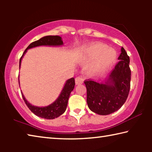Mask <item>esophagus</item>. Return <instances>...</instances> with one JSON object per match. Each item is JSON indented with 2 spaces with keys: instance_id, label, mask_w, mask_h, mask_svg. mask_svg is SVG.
Instances as JSON below:
<instances>
[{
  "instance_id": "34e87169",
  "label": "esophagus",
  "mask_w": 152,
  "mask_h": 152,
  "mask_svg": "<svg viewBox=\"0 0 152 152\" xmlns=\"http://www.w3.org/2000/svg\"><path fill=\"white\" fill-rule=\"evenodd\" d=\"M83 81H84V79L82 78L81 76H78L76 78L75 80V82H76V84H80L83 83Z\"/></svg>"
}]
</instances>
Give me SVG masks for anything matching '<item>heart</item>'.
Segmentation results:
<instances>
[{
    "instance_id": "b5f03b06",
    "label": "heart",
    "mask_w": 152,
    "mask_h": 152,
    "mask_svg": "<svg viewBox=\"0 0 152 152\" xmlns=\"http://www.w3.org/2000/svg\"><path fill=\"white\" fill-rule=\"evenodd\" d=\"M117 52L114 49L108 48L106 44L96 43L91 44L84 50V60L92 61L87 68L91 74L101 73L115 62L117 59Z\"/></svg>"
}]
</instances>
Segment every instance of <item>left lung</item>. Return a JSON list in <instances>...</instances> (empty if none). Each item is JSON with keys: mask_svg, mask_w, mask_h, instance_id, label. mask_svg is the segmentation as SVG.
I'll return each mask as SVG.
<instances>
[{"mask_svg": "<svg viewBox=\"0 0 152 152\" xmlns=\"http://www.w3.org/2000/svg\"><path fill=\"white\" fill-rule=\"evenodd\" d=\"M118 60L119 61L105 84L90 79L84 82L86 87L88 108L96 114L107 115L117 111L127 99L131 82L130 60L123 48Z\"/></svg>", "mask_w": 152, "mask_h": 152, "instance_id": "left-lung-1", "label": "left lung"}]
</instances>
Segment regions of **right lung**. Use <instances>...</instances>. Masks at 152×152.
Instances as JSON below:
<instances>
[{"mask_svg": "<svg viewBox=\"0 0 152 152\" xmlns=\"http://www.w3.org/2000/svg\"><path fill=\"white\" fill-rule=\"evenodd\" d=\"M63 44V42L61 40V38L60 36L58 35H48L45 36L42 38H41L39 40L35 41V42H32L31 44L28 46L26 50L23 53V56L20 57L19 60V66H20V62H21V60L23 56L26 53L27 50L30 48L37 47V46L40 45H61ZM75 86V80H74V78H72L66 81L65 85L64 86V88L60 96L57 99V100L53 102L52 104L47 107H38L33 106V105L31 104L29 102L25 99L23 94L21 92L22 97L24 101L26 104L28 108L30 109L31 111L34 113L37 116L44 118V119H53L55 118H57L65 112L66 109L67 104H68V101L69 96H70L71 92L73 91Z\"/></svg>", "mask_w": 152, "mask_h": 152, "instance_id": "obj_1", "label": "right lung"}]
</instances>
